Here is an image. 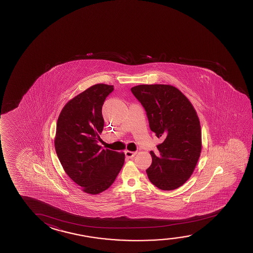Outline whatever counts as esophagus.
<instances>
[{
  "instance_id": "obj_1",
  "label": "esophagus",
  "mask_w": 253,
  "mask_h": 253,
  "mask_svg": "<svg viewBox=\"0 0 253 253\" xmlns=\"http://www.w3.org/2000/svg\"><path fill=\"white\" fill-rule=\"evenodd\" d=\"M125 155H126V158H132V157H134V155H136V152H132L128 151V150H126V151L125 152Z\"/></svg>"
}]
</instances>
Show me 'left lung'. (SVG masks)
<instances>
[{
  "label": "left lung",
  "instance_id": "1",
  "mask_svg": "<svg viewBox=\"0 0 253 253\" xmlns=\"http://www.w3.org/2000/svg\"><path fill=\"white\" fill-rule=\"evenodd\" d=\"M131 91L146 110L150 129L163 140L157 146L159 155L150 152L148 179L162 190L177 189L191 176L202 151L196 110L189 98L170 84H140Z\"/></svg>",
  "mask_w": 253,
  "mask_h": 253
}]
</instances>
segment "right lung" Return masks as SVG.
Listing matches in <instances>:
<instances>
[{"label":"right lung","mask_w":253,"mask_h":253,"mask_svg":"<svg viewBox=\"0 0 253 253\" xmlns=\"http://www.w3.org/2000/svg\"><path fill=\"white\" fill-rule=\"evenodd\" d=\"M113 85L97 84L69 100L58 116L55 149L61 165L84 192L98 195L113 184L125 162L123 152L98 145L104 127L102 106Z\"/></svg>","instance_id":"obj_1"}]
</instances>
